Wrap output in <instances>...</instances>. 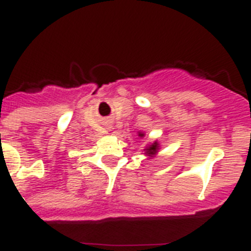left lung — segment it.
I'll return each instance as SVG.
<instances>
[{
  "label": "left lung",
  "mask_w": 251,
  "mask_h": 251,
  "mask_svg": "<svg viewBox=\"0 0 251 251\" xmlns=\"http://www.w3.org/2000/svg\"><path fill=\"white\" fill-rule=\"evenodd\" d=\"M139 136H143V134H139ZM157 148H158V145H157L156 142H154L152 146H150V147L146 150V153H147V154H150V156H152V154H154V153L157 152Z\"/></svg>",
  "instance_id": "obj_1"
}]
</instances>
